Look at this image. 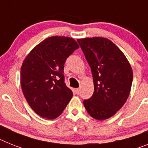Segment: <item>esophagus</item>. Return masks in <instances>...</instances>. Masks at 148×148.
Returning a JSON list of instances; mask_svg holds the SVG:
<instances>
[{
  "label": "esophagus",
  "instance_id": "1",
  "mask_svg": "<svg viewBox=\"0 0 148 148\" xmlns=\"http://www.w3.org/2000/svg\"><path fill=\"white\" fill-rule=\"evenodd\" d=\"M75 92L77 93V95H79L80 92V89H75Z\"/></svg>",
  "mask_w": 148,
  "mask_h": 148
}]
</instances>
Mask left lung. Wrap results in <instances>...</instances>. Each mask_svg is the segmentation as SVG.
<instances>
[{
  "label": "left lung",
  "instance_id": "obj_1",
  "mask_svg": "<svg viewBox=\"0 0 148 148\" xmlns=\"http://www.w3.org/2000/svg\"><path fill=\"white\" fill-rule=\"evenodd\" d=\"M92 74L94 92L84 100L88 114L102 120L114 116L130 95L133 73L123 52L104 38L77 39Z\"/></svg>",
  "mask_w": 148,
  "mask_h": 148
}]
</instances>
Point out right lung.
Masks as SVG:
<instances>
[{"label":"right lung","instance_id":"add662e5","mask_svg":"<svg viewBox=\"0 0 148 148\" xmlns=\"http://www.w3.org/2000/svg\"><path fill=\"white\" fill-rule=\"evenodd\" d=\"M79 48L73 38L50 37L32 49L21 68V86L32 110L43 118L60 115L73 96L64 83V64Z\"/></svg>","mask_w":148,"mask_h":148}]
</instances>
